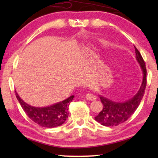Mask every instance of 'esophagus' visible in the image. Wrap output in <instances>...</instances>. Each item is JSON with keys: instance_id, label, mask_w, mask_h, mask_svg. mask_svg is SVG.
<instances>
[{"instance_id": "obj_1", "label": "esophagus", "mask_w": 158, "mask_h": 158, "mask_svg": "<svg viewBox=\"0 0 158 158\" xmlns=\"http://www.w3.org/2000/svg\"><path fill=\"white\" fill-rule=\"evenodd\" d=\"M85 98L87 100H89V101H96V96H94V95L92 94H87L85 96Z\"/></svg>"}]
</instances>
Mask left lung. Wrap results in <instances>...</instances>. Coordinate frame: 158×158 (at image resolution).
<instances>
[{
	"instance_id": "1",
	"label": "left lung",
	"mask_w": 158,
	"mask_h": 158,
	"mask_svg": "<svg viewBox=\"0 0 158 158\" xmlns=\"http://www.w3.org/2000/svg\"><path fill=\"white\" fill-rule=\"evenodd\" d=\"M135 49L136 60L139 63L142 72L141 85L138 92L132 98L124 102H116L99 95L98 96L103 107L100 113L95 117V119L103 126L114 127L126 122L135 113L143 98L147 85L146 67L141 54L135 47Z\"/></svg>"
}]
</instances>
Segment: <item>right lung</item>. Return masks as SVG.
<instances>
[{
  "instance_id": "obj_1",
  "label": "right lung",
  "mask_w": 158,
  "mask_h": 158,
  "mask_svg": "<svg viewBox=\"0 0 158 158\" xmlns=\"http://www.w3.org/2000/svg\"><path fill=\"white\" fill-rule=\"evenodd\" d=\"M16 96L27 116L41 127L47 128L59 127L68 117V106L74 98L71 96L65 100L44 107H36L25 103L16 91Z\"/></svg>"
}]
</instances>
